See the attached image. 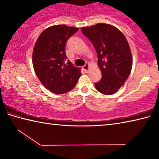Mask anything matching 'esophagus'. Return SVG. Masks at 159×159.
I'll use <instances>...</instances> for the list:
<instances>
[{
    "label": "esophagus",
    "mask_w": 159,
    "mask_h": 159,
    "mask_svg": "<svg viewBox=\"0 0 159 159\" xmlns=\"http://www.w3.org/2000/svg\"><path fill=\"white\" fill-rule=\"evenodd\" d=\"M89 69H90V64L89 63H86L85 65L83 66V69L86 72H88V71H89Z\"/></svg>",
    "instance_id": "esophagus-1"
}]
</instances>
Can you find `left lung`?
<instances>
[{
	"instance_id": "obj_1",
	"label": "left lung",
	"mask_w": 159,
	"mask_h": 159,
	"mask_svg": "<svg viewBox=\"0 0 159 159\" xmlns=\"http://www.w3.org/2000/svg\"><path fill=\"white\" fill-rule=\"evenodd\" d=\"M93 43L98 53V65L102 73L96 89L104 95H113L124 85L133 66L128 42L119 29L113 25L98 23L80 29Z\"/></svg>"
}]
</instances>
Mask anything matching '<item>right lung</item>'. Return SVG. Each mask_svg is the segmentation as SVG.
<instances>
[{"label":"right lung","mask_w":159,"mask_h":159,"mask_svg":"<svg viewBox=\"0 0 159 159\" xmlns=\"http://www.w3.org/2000/svg\"><path fill=\"white\" fill-rule=\"evenodd\" d=\"M78 28L64 25L50 26L40 34L34 45L32 63L35 73L45 88L63 94L75 87L80 68L66 61V43Z\"/></svg>","instance_id":"obj_1"}]
</instances>
